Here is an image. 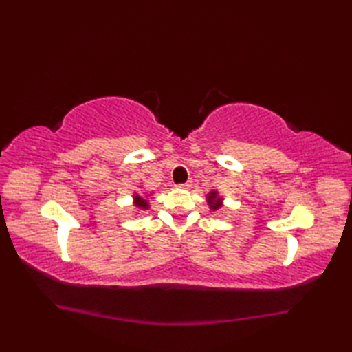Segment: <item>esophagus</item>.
Wrapping results in <instances>:
<instances>
[{"label":"esophagus","mask_w":352,"mask_h":352,"mask_svg":"<svg viewBox=\"0 0 352 352\" xmlns=\"http://www.w3.org/2000/svg\"><path fill=\"white\" fill-rule=\"evenodd\" d=\"M177 188H184V189H188V188H190V184H189V182H186V184H179V185H177Z\"/></svg>","instance_id":"34e87169"}]
</instances>
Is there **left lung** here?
<instances>
[{
    "instance_id": "1",
    "label": "left lung",
    "mask_w": 352,
    "mask_h": 352,
    "mask_svg": "<svg viewBox=\"0 0 352 352\" xmlns=\"http://www.w3.org/2000/svg\"><path fill=\"white\" fill-rule=\"evenodd\" d=\"M207 198H208V204L211 206V208H212V210H217V208H220V207H221V204H220V198L217 197V192H216V190H212V192H210Z\"/></svg>"
}]
</instances>
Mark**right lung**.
Instances as JSON below:
<instances>
[{"label": "right lung", "instance_id": "right-lung-1", "mask_svg": "<svg viewBox=\"0 0 352 352\" xmlns=\"http://www.w3.org/2000/svg\"><path fill=\"white\" fill-rule=\"evenodd\" d=\"M135 206L140 207L141 210H148V207H150V206H148V201L144 199V198H141L140 195L135 197Z\"/></svg>", "mask_w": 352, "mask_h": 352}]
</instances>
